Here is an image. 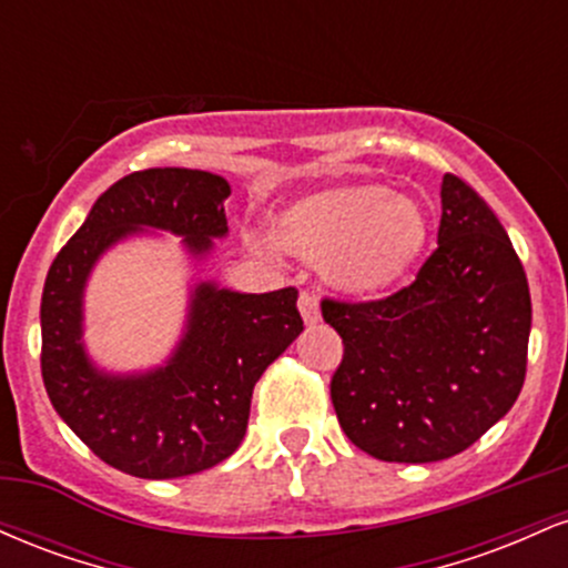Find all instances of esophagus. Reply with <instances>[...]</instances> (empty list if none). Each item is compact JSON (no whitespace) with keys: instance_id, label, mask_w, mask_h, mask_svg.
<instances>
[{"instance_id":"obj_1","label":"esophagus","mask_w":568,"mask_h":568,"mask_svg":"<svg viewBox=\"0 0 568 568\" xmlns=\"http://www.w3.org/2000/svg\"><path fill=\"white\" fill-rule=\"evenodd\" d=\"M298 312H302L306 325L321 323V304H317V296L310 291L298 293Z\"/></svg>"}]
</instances>
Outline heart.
<instances>
[{
	"instance_id": "1",
	"label": "heart",
	"mask_w": 568,
	"mask_h": 568,
	"mask_svg": "<svg viewBox=\"0 0 568 568\" xmlns=\"http://www.w3.org/2000/svg\"><path fill=\"white\" fill-rule=\"evenodd\" d=\"M280 251L321 262L331 288L352 298L384 296L410 275L429 243V216L408 194L376 181L302 194L270 219Z\"/></svg>"
}]
</instances>
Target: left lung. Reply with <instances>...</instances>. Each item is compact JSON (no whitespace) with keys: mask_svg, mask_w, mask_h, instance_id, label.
Masks as SVG:
<instances>
[{"mask_svg":"<svg viewBox=\"0 0 568 568\" xmlns=\"http://www.w3.org/2000/svg\"><path fill=\"white\" fill-rule=\"evenodd\" d=\"M440 207L438 251L416 283L382 302H323L325 323L344 342L331 379L338 425L382 462L425 465L465 452L524 387V264L465 181L443 175Z\"/></svg>","mask_w":568,"mask_h":568,"instance_id":"8db88e82","label":"left lung"}]
</instances>
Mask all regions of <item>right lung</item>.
<instances>
[{
	"label": "right lung",
	"mask_w": 568,
	"mask_h": 568,
	"mask_svg": "<svg viewBox=\"0 0 568 568\" xmlns=\"http://www.w3.org/2000/svg\"><path fill=\"white\" fill-rule=\"evenodd\" d=\"M230 181L152 168L109 186L61 247L42 291V379L71 433L116 470L146 480L216 467L245 438L256 382L304 331L296 288L240 293L216 280L189 285L184 334L162 366L101 368L84 347V288L95 264L141 234L181 237L194 270L230 234Z\"/></svg>",
	"instance_id": "obj_1"
}]
</instances>
